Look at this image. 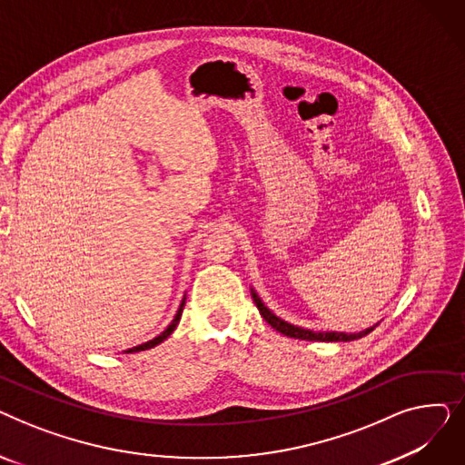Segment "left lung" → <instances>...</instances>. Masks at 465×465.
Wrapping results in <instances>:
<instances>
[{
    "label": "left lung",
    "mask_w": 465,
    "mask_h": 465,
    "mask_svg": "<svg viewBox=\"0 0 465 465\" xmlns=\"http://www.w3.org/2000/svg\"><path fill=\"white\" fill-rule=\"evenodd\" d=\"M251 292H252V300H254V303H256L260 314L263 316V321H265L267 324H272V328H275V330L281 331L282 335L294 337V339H302V341H326V343H331V341H333V343H337V341H354V339H360V337H363V335H368L370 331H373L375 326H377V324H375V326H371V328H365V330H361V331H358V333H345V331H312V330H305V328L294 326V324H290V322L279 319V316H277L275 312H272L270 309H267V307L263 305V302L260 300V296L256 294L254 290H251Z\"/></svg>",
    "instance_id": "left-lung-1"
}]
</instances>
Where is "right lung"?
Segmentation results:
<instances>
[{"label":"right lung","mask_w":465,"mask_h":465,"mask_svg":"<svg viewBox=\"0 0 465 465\" xmlns=\"http://www.w3.org/2000/svg\"><path fill=\"white\" fill-rule=\"evenodd\" d=\"M184 302H186V298H183V302H181V307H179V311H177V314H175V319L171 321V324L160 333V335H156L154 339H151V341H146V343H143V345H137V347H134V349H128V351H124V354H132V352H141V351H149V349H153V347H156V345H160L163 339H167L171 333L175 331V328H177V324H179V321H181V314H183V309H184Z\"/></svg>","instance_id":"obj_1"}]
</instances>
